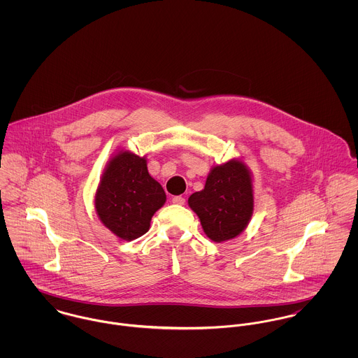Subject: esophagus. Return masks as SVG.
<instances>
[{"label": "esophagus", "instance_id": "34e87169", "mask_svg": "<svg viewBox=\"0 0 358 358\" xmlns=\"http://www.w3.org/2000/svg\"><path fill=\"white\" fill-rule=\"evenodd\" d=\"M172 203L176 205H183L186 203V200H185V197H182V196H175V197L172 199Z\"/></svg>", "mask_w": 358, "mask_h": 358}]
</instances>
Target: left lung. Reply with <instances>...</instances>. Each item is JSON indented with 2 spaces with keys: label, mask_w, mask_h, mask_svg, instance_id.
<instances>
[{
  "label": "left lung",
  "mask_w": 358,
  "mask_h": 358,
  "mask_svg": "<svg viewBox=\"0 0 358 358\" xmlns=\"http://www.w3.org/2000/svg\"><path fill=\"white\" fill-rule=\"evenodd\" d=\"M190 208L201 220L204 233L215 243L241 234L254 212L251 172L240 159L213 166L204 190L189 197Z\"/></svg>",
  "instance_id": "8db88e82"
}]
</instances>
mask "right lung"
Segmentation results:
<instances>
[{
    "label": "right lung",
    "mask_w": 358,
    "mask_h": 358,
    "mask_svg": "<svg viewBox=\"0 0 358 358\" xmlns=\"http://www.w3.org/2000/svg\"><path fill=\"white\" fill-rule=\"evenodd\" d=\"M165 200L164 189L148 171L146 158L121 150L103 172L95 208L110 231L132 241L149 231L154 213Z\"/></svg>",
    "instance_id": "obj_1"
}]
</instances>
